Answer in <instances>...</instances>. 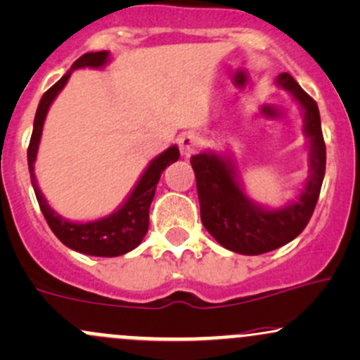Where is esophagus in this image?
I'll list each match as a JSON object with an SVG mask.
<instances>
[{"mask_svg":"<svg viewBox=\"0 0 360 360\" xmlns=\"http://www.w3.org/2000/svg\"><path fill=\"white\" fill-rule=\"evenodd\" d=\"M177 143H179V150L184 157H189L191 153H195L200 147L198 136L193 135V133H183V135H179Z\"/></svg>","mask_w":360,"mask_h":360,"instance_id":"1","label":"esophagus"}]
</instances>
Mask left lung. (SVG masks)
Instances as JSON below:
<instances>
[{"mask_svg":"<svg viewBox=\"0 0 360 360\" xmlns=\"http://www.w3.org/2000/svg\"><path fill=\"white\" fill-rule=\"evenodd\" d=\"M275 85L287 90L301 108L302 133L309 147V171L294 200L280 208L259 205L244 191L231 155L212 150L191 155L201 222L217 243L239 255H263L297 238L313 215L325 179L326 147L318 104L289 73H280Z\"/></svg>","mask_w":360,"mask_h":360,"instance_id":"8db88e82","label":"left lung"}]
</instances>
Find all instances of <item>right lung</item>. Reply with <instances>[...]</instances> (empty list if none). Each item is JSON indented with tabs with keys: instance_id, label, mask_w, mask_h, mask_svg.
<instances>
[{
	"instance_id": "obj_1",
	"label": "right lung",
	"mask_w": 360,
	"mask_h": 360,
	"mask_svg": "<svg viewBox=\"0 0 360 360\" xmlns=\"http://www.w3.org/2000/svg\"><path fill=\"white\" fill-rule=\"evenodd\" d=\"M109 61V51L86 53L73 63L71 70L61 80L56 82V84L47 90L44 96H42L41 102H39V108L34 120L32 138H30L29 150H27L30 181H32L35 198L39 201V207H41V212L47 220V224H49L51 231L70 250L82 252V255L102 256V258H112V256L126 255V252L135 250L138 244L143 240L145 234L148 231V210L150 203H152L153 196H155L157 183H159L165 167L179 159V148L176 145H172V147L164 150L160 155H157L155 159L150 160L147 169L141 174L140 179L136 181L135 188L129 191V195L117 207V210L109 213L108 217L90 220V222H75V220L65 219V217H61L58 212H54L51 208L46 196L42 195L41 188H39L34 172V164L35 159H37L39 143H41L42 128H44L47 110H49L54 98L58 97V94L68 84L71 73L75 70H102Z\"/></svg>"
}]
</instances>
